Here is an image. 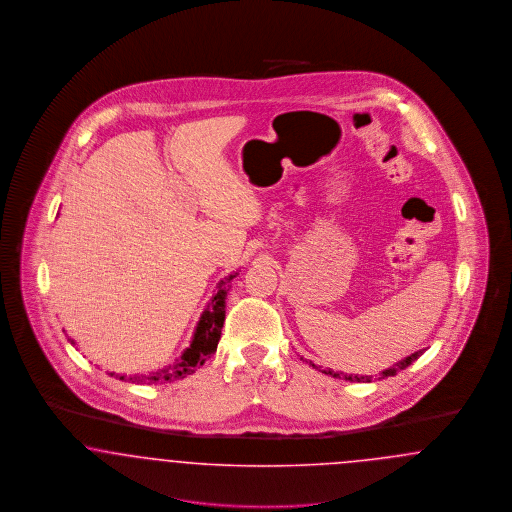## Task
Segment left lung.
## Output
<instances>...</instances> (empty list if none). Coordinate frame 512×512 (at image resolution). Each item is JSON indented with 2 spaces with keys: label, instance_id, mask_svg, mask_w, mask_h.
<instances>
[{
  "label": "left lung",
  "instance_id": "obj_1",
  "mask_svg": "<svg viewBox=\"0 0 512 512\" xmlns=\"http://www.w3.org/2000/svg\"><path fill=\"white\" fill-rule=\"evenodd\" d=\"M424 353V349H420V351H414L411 353L409 357H405V359H401V361H397L395 365L390 366V368H386V370H382V372H378L376 376H368V374H347V372H334L332 368H322V366H317L315 363H311V361H307L309 365L313 366V368H317L318 372H322V374H328V376H332V378H340V380H345V382H372L374 378H378V380H382V378H388V376H395L399 370H405L407 366L413 365L414 361L420 357Z\"/></svg>",
  "mask_w": 512,
  "mask_h": 512
}]
</instances>
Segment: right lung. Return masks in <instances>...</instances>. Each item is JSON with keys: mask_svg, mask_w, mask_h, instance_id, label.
I'll return each mask as SVG.
<instances>
[{"mask_svg": "<svg viewBox=\"0 0 512 512\" xmlns=\"http://www.w3.org/2000/svg\"><path fill=\"white\" fill-rule=\"evenodd\" d=\"M238 276V272L228 274L217 284V293L209 299V303L205 305L201 317L195 324L194 336L190 340V345L182 351V355L178 359H174L171 365L144 372V374H115L111 372V376H115L117 380L122 382H132V384H167L174 382L180 378H186L188 374H194L199 366L203 365L211 353L217 351V345L220 340V330L224 324V309H226V295L230 290L232 280ZM69 341L76 345V341Z\"/></svg>", "mask_w": 512, "mask_h": 512, "instance_id": "right-lung-1", "label": "right lung"}]
</instances>
